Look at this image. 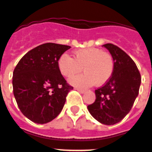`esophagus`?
Returning a JSON list of instances; mask_svg holds the SVG:
<instances>
[{
    "instance_id": "34e87169",
    "label": "esophagus",
    "mask_w": 152,
    "mask_h": 152,
    "mask_svg": "<svg viewBox=\"0 0 152 152\" xmlns=\"http://www.w3.org/2000/svg\"><path fill=\"white\" fill-rule=\"evenodd\" d=\"M75 89H76V90H77V91H79L80 94H84V93L86 92V90H85V89H80V88H75Z\"/></svg>"
}]
</instances>
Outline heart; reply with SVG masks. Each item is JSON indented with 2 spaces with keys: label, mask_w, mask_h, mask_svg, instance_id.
Listing matches in <instances>:
<instances>
[{
  "label": "heart",
  "mask_w": 152,
  "mask_h": 152,
  "mask_svg": "<svg viewBox=\"0 0 152 152\" xmlns=\"http://www.w3.org/2000/svg\"><path fill=\"white\" fill-rule=\"evenodd\" d=\"M58 66L60 73L67 78L79 73L83 67L86 73L70 79L69 82L77 87L87 88L94 84L103 86L108 81L114 71V60L110 53L100 49L86 48L76 50L73 58L66 53L62 54Z\"/></svg>",
  "instance_id": "obj_1"
}]
</instances>
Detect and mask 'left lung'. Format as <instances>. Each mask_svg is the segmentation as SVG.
<instances>
[{"label": "left lung", "mask_w": 152, "mask_h": 152, "mask_svg": "<svg viewBox=\"0 0 152 152\" xmlns=\"http://www.w3.org/2000/svg\"><path fill=\"white\" fill-rule=\"evenodd\" d=\"M103 46L113 58L114 71L108 81L96 89L95 101L88 110L100 123L112 125L130 112L139 92L141 75L134 60L121 48L110 43Z\"/></svg>", "instance_id": "8db88e82"}]
</instances>
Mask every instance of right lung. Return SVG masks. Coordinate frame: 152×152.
Returning a JSON list of instances; mask_svg holds the SVG:
<instances>
[{"instance_id":"add662e5","label":"right lung","mask_w":152,"mask_h":152,"mask_svg":"<svg viewBox=\"0 0 152 152\" xmlns=\"http://www.w3.org/2000/svg\"><path fill=\"white\" fill-rule=\"evenodd\" d=\"M71 47L45 43L19 60L13 72V91L20 111L30 121L45 124L56 118L72 86L60 73L58 61Z\"/></svg>"}]
</instances>
